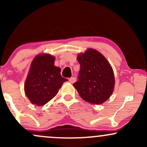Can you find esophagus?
Returning a JSON list of instances; mask_svg holds the SVG:
<instances>
[{
  "label": "esophagus",
  "instance_id": "34e87169",
  "mask_svg": "<svg viewBox=\"0 0 147 147\" xmlns=\"http://www.w3.org/2000/svg\"><path fill=\"white\" fill-rule=\"evenodd\" d=\"M69 82L71 84H74L76 82V78L75 77H71V78L69 79Z\"/></svg>",
  "mask_w": 147,
  "mask_h": 147
}]
</instances>
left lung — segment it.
Instances as JSON below:
<instances>
[{
	"instance_id": "left-lung-1",
	"label": "left lung",
	"mask_w": 147,
	"mask_h": 147,
	"mask_svg": "<svg viewBox=\"0 0 147 147\" xmlns=\"http://www.w3.org/2000/svg\"><path fill=\"white\" fill-rule=\"evenodd\" d=\"M79 80L73 84L84 100L91 104H102L108 100L115 88L112 66L102 53L92 48L79 53Z\"/></svg>"
}]
</instances>
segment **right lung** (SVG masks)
Wrapping results in <instances>:
<instances>
[{
	"label": "right lung",
	"instance_id": "add662e5",
	"mask_svg": "<svg viewBox=\"0 0 147 147\" xmlns=\"http://www.w3.org/2000/svg\"><path fill=\"white\" fill-rule=\"evenodd\" d=\"M55 57L41 53L34 58L24 84L25 95L32 104L43 106L53 99L66 79L55 65Z\"/></svg>",
	"mask_w": 147,
	"mask_h": 147
}]
</instances>
